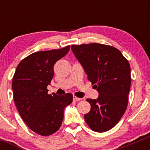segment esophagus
I'll list each match as a JSON object with an SVG mask.
<instances>
[{"mask_svg": "<svg viewBox=\"0 0 150 150\" xmlns=\"http://www.w3.org/2000/svg\"><path fill=\"white\" fill-rule=\"evenodd\" d=\"M81 100V98H77L76 96H73V100H74V102H78V101H79V100Z\"/></svg>", "mask_w": 150, "mask_h": 150, "instance_id": "esophagus-1", "label": "esophagus"}]
</instances>
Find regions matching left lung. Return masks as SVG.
I'll return each mask as SVG.
<instances>
[{
  "label": "left lung",
  "mask_w": 150,
  "mask_h": 150,
  "mask_svg": "<svg viewBox=\"0 0 150 150\" xmlns=\"http://www.w3.org/2000/svg\"><path fill=\"white\" fill-rule=\"evenodd\" d=\"M87 79L99 93L97 100L87 99L91 110L85 122L92 130L106 132L120 122L128 103L130 67L122 52L113 46L91 43L71 45Z\"/></svg>",
  "instance_id": "left-lung-1"
}]
</instances>
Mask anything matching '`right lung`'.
<instances>
[{"label": "right lung", "mask_w": 150, "mask_h": 150, "mask_svg": "<svg viewBox=\"0 0 150 150\" xmlns=\"http://www.w3.org/2000/svg\"><path fill=\"white\" fill-rule=\"evenodd\" d=\"M70 46L35 52L22 59L12 80L13 100L21 117L32 131L49 136L59 130L65 106L73 100L71 93L48 94L47 87L54 76L57 61L68 52Z\"/></svg>", "instance_id": "obj_1"}]
</instances>
